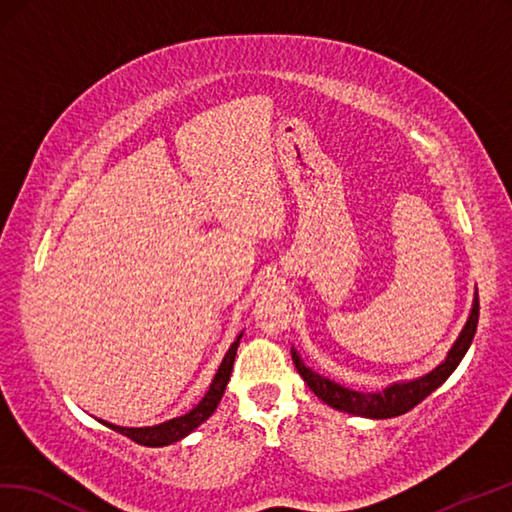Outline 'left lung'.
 I'll use <instances>...</instances> for the list:
<instances>
[{
	"label": "left lung",
	"mask_w": 512,
	"mask_h": 512,
	"mask_svg": "<svg viewBox=\"0 0 512 512\" xmlns=\"http://www.w3.org/2000/svg\"><path fill=\"white\" fill-rule=\"evenodd\" d=\"M478 316H480V301H478V290H475L467 323L462 327L456 342L451 344V349L447 351V358L436 368H432L430 373L414 379L392 382L382 390L362 392V390L342 386L334 382V379L320 375L314 371V368L307 366L294 347L290 349L292 362L296 366V371H299V375L303 377V382L310 386L314 395L318 399H323L327 406L336 408L340 412L355 414V417H364V419H392V417H399V414L410 412L414 406H419L425 397H430L438 386H443L447 382V377L456 371L458 364L462 362V358H465V353L471 347L475 327H478Z\"/></svg>",
	"instance_id": "left-lung-1"
}]
</instances>
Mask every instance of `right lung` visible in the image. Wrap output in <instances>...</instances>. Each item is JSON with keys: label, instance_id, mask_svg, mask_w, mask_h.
Instances as JSON below:
<instances>
[{"label": "right lung", "instance_id": "add662e5", "mask_svg": "<svg viewBox=\"0 0 512 512\" xmlns=\"http://www.w3.org/2000/svg\"><path fill=\"white\" fill-rule=\"evenodd\" d=\"M240 338L242 334L233 340V344L229 347L227 355H224L216 375H213L211 384L205 392V397H202L196 406L181 414V417H174L170 421H163L157 425H148V427H122V425H115L109 421H102L106 427H111V430L120 432L124 436H128L130 441H135L139 445H146V447H165V445H172L176 441H181L187 434H192L198 425L205 423L213 412H216L218 403L224 395V390H227V384L231 379V371H233V362H235V353L237 347H240Z\"/></svg>", "mask_w": 512, "mask_h": 512}]
</instances>
